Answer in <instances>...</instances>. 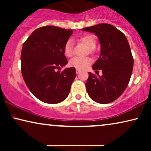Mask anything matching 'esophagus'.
I'll return each mask as SVG.
<instances>
[{"label": "esophagus", "mask_w": 151, "mask_h": 151, "mask_svg": "<svg viewBox=\"0 0 151 151\" xmlns=\"http://www.w3.org/2000/svg\"><path fill=\"white\" fill-rule=\"evenodd\" d=\"M80 71H81V70H80V69H76V73H77V74L79 73Z\"/></svg>", "instance_id": "34e87169"}]
</instances>
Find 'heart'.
<instances>
[{
	"mask_svg": "<svg viewBox=\"0 0 151 151\" xmlns=\"http://www.w3.org/2000/svg\"><path fill=\"white\" fill-rule=\"evenodd\" d=\"M78 41L84 43V45L88 47L89 49V51L91 53L93 52V49L96 47V41L94 36L91 34L84 35L81 37H80L78 39ZM73 45L71 40H68L65 42L64 45L63 51L64 54L67 57H71L73 55ZM92 63V59L88 57L80 58V57H74L73 58L70 60L69 65L71 67H74L78 69H83L86 68L88 65H89Z\"/></svg>",
	"mask_w": 151,
	"mask_h": 151,
	"instance_id": "b5f03b06",
	"label": "heart"
}]
</instances>
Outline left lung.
I'll use <instances>...</instances> for the list:
<instances>
[{"label":"left lung","instance_id":"obj_1","mask_svg":"<svg viewBox=\"0 0 151 151\" xmlns=\"http://www.w3.org/2000/svg\"><path fill=\"white\" fill-rule=\"evenodd\" d=\"M82 30L96 34L101 45L100 58L93 69L102 70V76L88 73L85 84L88 96L100 104L112 102L124 91L133 71V58L127 38L115 27L107 23Z\"/></svg>","mask_w":151,"mask_h":151}]
</instances>
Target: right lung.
Instances as JSON below:
<instances>
[{
    "label": "right lung",
    "instance_id": "1",
    "mask_svg": "<svg viewBox=\"0 0 151 151\" xmlns=\"http://www.w3.org/2000/svg\"><path fill=\"white\" fill-rule=\"evenodd\" d=\"M72 34V29L42 27L22 45L20 59L24 81L33 95L43 102L57 104L69 93L76 69L67 68L63 72L57 69L68 63L63 48Z\"/></svg>",
    "mask_w": 151,
    "mask_h": 151
}]
</instances>
